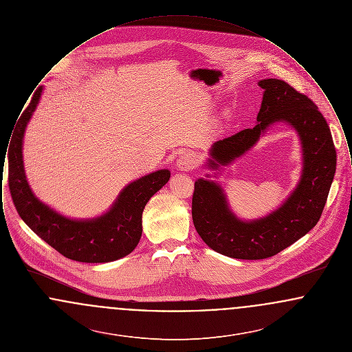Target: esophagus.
Masks as SVG:
<instances>
[{
  "mask_svg": "<svg viewBox=\"0 0 352 352\" xmlns=\"http://www.w3.org/2000/svg\"><path fill=\"white\" fill-rule=\"evenodd\" d=\"M198 162H199L198 155L194 151H187L179 157V160L177 162V166L182 171H190V170L198 166Z\"/></svg>",
  "mask_w": 352,
  "mask_h": 352,
  "instance_id": "obj_1",
  "label": "esophagus"
}]
</instances>
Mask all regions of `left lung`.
Listing matches in <instances>:
<instances>
[{"label":"left lung","instance_id":"obj_1","mask_svg":"<svg viewBox=\"0 0 352 352\" xmlns=\"http://www.w3.org/2000/svg\"><path fill=\"white\" fill-rule=\"evenodd\" d=\"M258 85L264 95L257 124L215 142L207 166H227L250 151L272 124L285 121L301 140L303 166L297 187L276 211L251 221L234 215L214 181L199 178L192 194V221L201 240L211 250L240 260L268 258L307 234L322 215L336 168L331 132L318 107L284 80L264 79Z\"/></svg>","mask_w":352,"mask_h":352}]
</instances>
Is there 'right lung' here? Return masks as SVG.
Here are the masks:
<instances>
[{"label":"right lung","instance_id":"obj_1","mask_svg":"<svg viewBox=\"0 0 352 352\" xmlns=\"http://www.w3.org/2000/svg\"><path fill=\"white\" fill-rule=\"evenodd\" d=\"M43 87L34 92L18 122L8 155L9 188L21 219L54 250L80 263H109L129 254L142 234V211L151 197L170 179L166 168L151 173L124 187L108 212L99 218L68 219L35 195L26 181L22 142Z\"/></svg>","mask_w":352,"mask_h":352}]
</instances>
